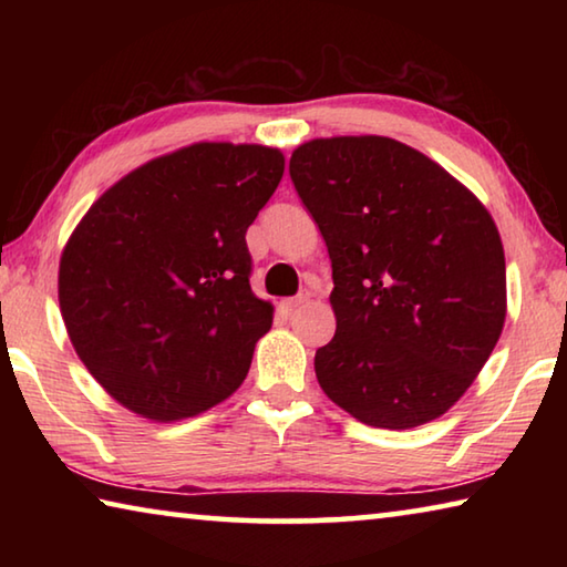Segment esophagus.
I'll list each match as a JSON object with an SVG mask.
<instances>
[{"label":"esophagus","mask_w":567,"mask_h":567,"mask_svg":"<svg viewBox=\"0 0 567 567\" xmlns=\"http://www.w3.org/2000/svg\"><path fill=\"white\" fill-rule=\"evenodd\" d=\"M307 302H310V292H302V295H297V297H287V300L280 302V307H282L285 315H292L295 310H300V307L307 305Z\"/></svg>","instance_id":"1"}]
</instances>
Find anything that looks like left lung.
<instances>
[{
	"instance_id": "obj_1",
	"label": "left lung",
	"mask_w": 567,
	"mask_h": 567,
	"mask_svg": "<svg viewBox=\"0 0 567 567\" xmlns=\"http://www.w3.org/2000/svg\"><path fill=\"white\" fill-rule=\"evenodd\" d=\"M290 177L332 260L338 330L315 352L322 392L372 427L445 415L505 324L495 219L437 162L378 134L305 142Z\"/></svg>"
}]
</instances>
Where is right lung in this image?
Wrapping results in <instances>:
<instances>
[{"instance_id":"obj_1","label":"right lung","mask_w":567,"mask_h":567,"mask_svg":"<svg viewBox=\"0 0 567 567\" xmlns=\"http://www.w3.org/2000/svg\"><path fill=\"white\" fill-rule=\"evenodd\" d=\"M282 172L277 147L195 142L114 182L74 227L62 320L120 405L175 422L243 385L275 312L249 287L245 235Z\"/></svg>"}]
</instances>
